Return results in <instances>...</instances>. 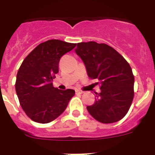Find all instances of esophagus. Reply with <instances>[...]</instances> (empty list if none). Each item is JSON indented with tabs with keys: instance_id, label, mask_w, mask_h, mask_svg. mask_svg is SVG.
Masks as SVG:
<instances>
[{
	"instance_id": "34e87169",
	"label": "esophagus",
	"mask_w": 155,
	"mask_h": 155,
	"mask_svg": "<svg viewBox=\"0 0 155 155\" xmlns=\"http://www.w3.org/2000/svg\"><path fill=\"white\" fill-rule=\"evenodd\" d=\"M75 93H76V94H82V93H84V92H83V91H81V90L76 89L75 90Z\"/></svg>"
}]
</instances>
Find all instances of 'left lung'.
Here are the masks:
<instances>
[{"label": "left lung", "mask_w": 155, "mask_h": 155, "mask_svg": "<svg viewBox=\"0 0 155 155\" xmlns=\"http://www.w3.org/2000/svg\"><path fill=\"white\" fill-rule=\"evenodd\" d=\"M88 77L98 80L101 92L88 113L100 122L108 124L122 119L134 99V76L127 61L113 47L96 42H79L75 49Z\"/></svg>", "instance_id": "1"}]
</instances>
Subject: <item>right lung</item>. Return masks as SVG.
<instances>
[{
	"mask_svg": "<svg viewBox=\"0 0 155 155\" xmlns=\"http://www.w3.org/2000/svg\"><path fill=\"white\" fill-rule=\"evenodd\" d=\"M75 45L48 40L35 47L21 63L17 74L16 92L25 114L35 122L45 124L56 119L75 95L73 89L53 87L52 81L58 72L60 58Z\"/></svg>",
	"mask_w": 155,
	"mask_h": 155,
	"instance_id": "add662e5",
	"label": "right lung"
}]
</instances>
